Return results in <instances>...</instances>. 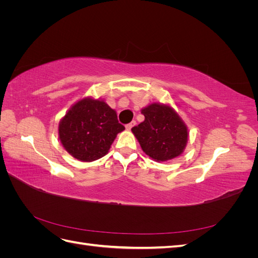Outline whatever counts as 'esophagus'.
Masks as SVG:
<instances>
[{
	"label": "esophagus",
	"instance_id": "34e87169",
	"mask_svg": "<svg viewBox=\"0 0 258 258\" xmlns=\"http://www.w3.org/2000/svg\"><path fill=\"white\" fill-rule=\"evenodd\" d=\"M136 124H137V121H136V120H134V121H131L130 123L126 124V129H127V130H131V128H132V127H135V126H136Z\"/></svg>",
	"mask_w": 258,
	"mask_h": 258
}]
</instances>
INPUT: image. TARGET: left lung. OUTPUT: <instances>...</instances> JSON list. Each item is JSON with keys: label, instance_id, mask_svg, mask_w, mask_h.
Listing matches in <instances>:
<instances>
[{"label": "left lung", "instance_id": "8db88e82", "mask_svg": "<svg viewBox=\"0 0 258 258\" xmlns=\"http://www.w3.org/2000/svg\"><path fill=\"white\" fill-rule=\"evenodd\" d=\"M141 113L145 119L131 129L143 152L155 161H167L181 155L188 141V129L169 104L151 103Z\"/></svg>", "mask_w": 258, "mask_h": 258}]
</instances>
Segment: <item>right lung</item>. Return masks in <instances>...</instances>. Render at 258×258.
<instances>
[{
  "mask_svg": "<svg viewBox=\"0 0 258 258\" xmlns=\"http://www.w3.org/2000/svg\"><path fill=\"white\" fill-rule=\"evenodd\" d=\"M124 127L116 111L104 100L86 97L77 101L62 117L58 134L64 150L74 158L91 162L102 158Z\"/></svg>",
  "mask_w": 258,
  "mask_h": 258,
  "instance_id": "1",
  "label": "right lung"
}]
</instances>
